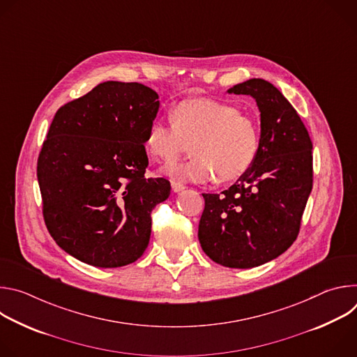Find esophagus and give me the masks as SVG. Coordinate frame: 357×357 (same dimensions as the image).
Masks as SVG:
<instances>
[{
	"label": "esophagus",
	"instance_id": "esophagus-1",
	"mask_svg": "<svg viewBox=\"0 0 357 357\" xmlns=\"http://www.w3.org/2000/svg\"><path fill=\"white\" fill-rule=\"evenodd\" d=\"M171 188H172V190L175 192V193H178V192H181V190H183L185 189V186L181 183V182H171Z\"/></svg>",
	"mask_w": 357,
	"mask_h": 357
}]
</instances>
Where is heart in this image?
Instances as JSON below:
<instances>
[{"label": "heart", "mask_w": 357, "mask_h": 357, "mask_svg": "<svg viewBox=\"0 0 357 357\" xmlns=\"http://www.w3.org/2000/svg\"><path fill=\"white\" fill-rule=\"evenodd\" d=\"M171 121H152L145 146L152 160L169 164L190 145L192 158L164 169L181 182L237 181L254 165L260 151V127L250 116L223 101L188 98L171 110Z\"/></svg>", "instance_id": "b5f03b06"}]
</instances>
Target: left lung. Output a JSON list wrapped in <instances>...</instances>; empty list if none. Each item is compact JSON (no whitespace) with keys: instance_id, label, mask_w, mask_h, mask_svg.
<instances>
[{"instance_id":"obj_1","label":"left lung","mask_w":357,"mask_h":357,"mask_svg":"<svg viewBox=\"0 0 357 357\" xmlns=\"http://www.w3.org/2000/svg\"><path fill=\"white\" fill-rule=\"evenodd\" d=\"M259 106L260 151L229 189L205 197L197 237L208 256L229 268L268 263L295 241L312 190V141L295 109L270 82L250 79L227 90Z\"/></svg>"}]
</instances>
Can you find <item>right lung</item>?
Instances as JSON below:
<instances>
[{
  "label": "right lung",
  "mask_w": 357,
  "mask_h": 357,
  "mask_svg": "<svg viewBox=\"0 0 357 357\" xmlns=\"http://www.w3.org/2000/svg\"><path fill=\"white\" fill-rule=\"evenodd\" d=\"M160 109L141 83L105 82L62 106L38 158L45 225L75 259L100 268L138 260L151 212L171 183L145 178V137Z\"/></svg>",
  "instance_id": "obj_1"
}]
</instances>
